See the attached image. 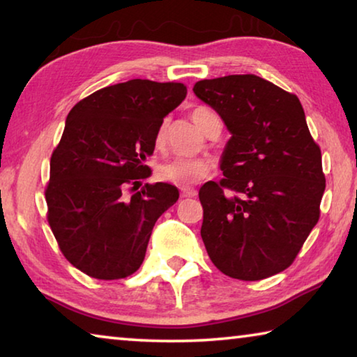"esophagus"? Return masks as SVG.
<instances>
[{"mask_svg": "<svg viewBox=\"0 0 357 357\" xmlns=\"http://www.w3.org/2000/svg\"><path fill=\"white\" fill-rule=\"evenodd\" d=\"M195 195H197L195 189H189V187H184V189H181V197H183V198H193Z\"/></svg>", "mask_w": 357, "mask_h": 357, "instance_id": "esophagus-1", "label": "esophagus"}]
</instances>
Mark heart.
I'll return each instance as SVG.
<instances>
[{"label":"heart","instance_id":"1","mask_svg":"<svg viewBox=\"0 0 357 357\" xmlns=\"http://www.w3.org/2000/svg\"><path fill=\"white\" fill-rule=\"evenodd\" d=\"M198 128L203 132L206 130L211 121L219 119L217 114L211 110L208 107H195L190 113ZM165 137V128L160 126V129L157 130L155 135V143L160 144L164 142ZM211 173V164L204 159H187V157H176V159L168 160L167 164L160 165L159 170H157V178L164 183L173 184L176 187H189L197 183H200Z\"/></svg>","mask_w":357,"mask_h":357}]
</instances>
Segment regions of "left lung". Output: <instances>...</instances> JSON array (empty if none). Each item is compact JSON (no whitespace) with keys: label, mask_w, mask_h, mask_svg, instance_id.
I'll list each match as a JSON object with an SVG mask.
<instances>
[{"label":"left lung","mask_w":357,"mask_h":357,"mask_svg":"<svg viewBox=\"0 0 357 357\" xmlns=\"http://www.w3.org/2000/svg\"><path fill=\"white\" fill-rule=\"evenodd\" d=\"M231 132L204 184L202 239L217 269L261 280L291 266L319 219L326 178L298 96L253 74L193 84Z\"/></svg>","instance_id":"left-lung-1"}]
</instances>
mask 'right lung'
I'll list each match as a JSON object with an SVG mask.
<instances>
[{
    "label": "right lung",
    "instance_id": "obj_1",
    "mask_svg": "<svg viewBox=\"0 0 357 357\" xmlns=\"http://www.w3.org/2000/svg\"><path fill=\"white\" fill-rule=\"evenodd\" d=\"M178 82L135 78L77 102L53 149L47 220L66 259L93 279L118 280L140 268L154 223L178 202L167 183L144 184L164 118L185 99ZM126 188L134 190L126 197Z\"/></svg>",
    "mask_w": 357,
    "mask_h": 357
}]
</instances>
